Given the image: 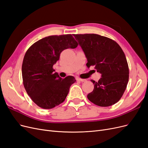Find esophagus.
Listing matches in <instances>:
<instances>
[{"label": "esophagus", "instance_id": "obj_1", "mask_svg": "<svg viewBox=\"0 0 148 148\" xmlns=\"http://www.w3.org/2000/svg\"><path fill=\"white\" fill-rule=\"evenodd\" d=\"M77 81H78V82H86V80L84 79H82V78H77Z\"/></svg>", "mask_w": 148, "mask_h": 148}]
</instances>
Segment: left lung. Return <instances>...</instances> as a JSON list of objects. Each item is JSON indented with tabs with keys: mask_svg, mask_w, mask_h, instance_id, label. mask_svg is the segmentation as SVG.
Instances as JSON below:
<instances>
[{
	"mask_svg": "<svg viewBox=\"0 0 148 148\" xmlns=\"http://www.w3.org/2000/svg\"><path fill=\"white\" fill-rule=\"evenodd\" d=\"M87 59V66H95L101 78L87 97L93 104L108 107L117 103L126 89L129 69L122 48L114 40L96 34H74Z\"/></svg>",
	"mask_w": 148,
	"mask_h": 148,
	"instance_id": "1",
	"label": "left lung"
}]
</instances>
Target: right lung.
Listing matches in <instances>:
<instances>
[{
  "instance_id": "add662e5",
  "label": "right lung",
  "mask_w": 148,
  "mask_h": 148,
  "mask_svg": "<svg viewBox=\"0 0 148 148\" xmlns=\"http://www.w3.org/2000/svg\"><path fill=\"white\" fill-rule=\"evenodd\" d=\"M78 45L71 34L53 35L39 40L26 51L22 64L23 85L39 107L52 109L65 101L76 79L73 76L61 78L54 73L53 65L59 60L62 51Z\"/></svg>"
}]
</instances>
